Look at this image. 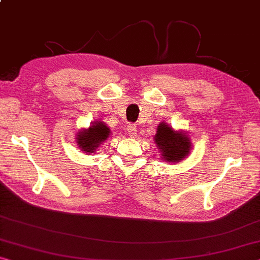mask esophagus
<instances>
[{"instance_id": "obj_1", "label": "esophagus", "mask_w": 260, "mask_h": 260, "mask_svg": "<svg viewBox=\"0 0 260 260\" xmlns=\"http://www.w3.org/2000/svg\"><path fill=\"white\" fill-rule=\"evenodd\" d=\"M126 131H127V135L130 136V137H135L136 135H137V127H136L135 124H129L126 126Z\"/></svg>"}]
</instances>
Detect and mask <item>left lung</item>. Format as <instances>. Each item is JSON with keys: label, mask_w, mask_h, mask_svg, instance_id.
Returning <instances> with one entry per match:
<instances>
[{"label": "left lung", "mask_w": 260, "mask_h": 260, "mask_svg": "<svg viewBox=\"0 0 260 260\" xmlns=\"http://www.w3.org/2000/svg\"><path fill=\"white\" fill-rule=\"evenodd\" d=\"M154 142L161 152V159L166 162H179L188 155L191 143L188 135L183 131H174L161 122L157 127Z\"/></svg>", "instance_id": "left-lung-1"}]
</instances>
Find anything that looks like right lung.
<instances>
[{"instance_id": "1", "label": "right lung", "mask_w": 260, "mask_h": 260, "mask_svg": "<svg viewBox=\"0 0 260 260\" xmlns=\"http://www.w3.org/2000/svg\"><path fill=\"white\" fill-rule=\"evenodd\" d=\"M110 129L106 123L96 121L88 129L79 131L77 135L78 146L86 153H93L95 150L109 137Z\"/></svg>"}]
</instances>
